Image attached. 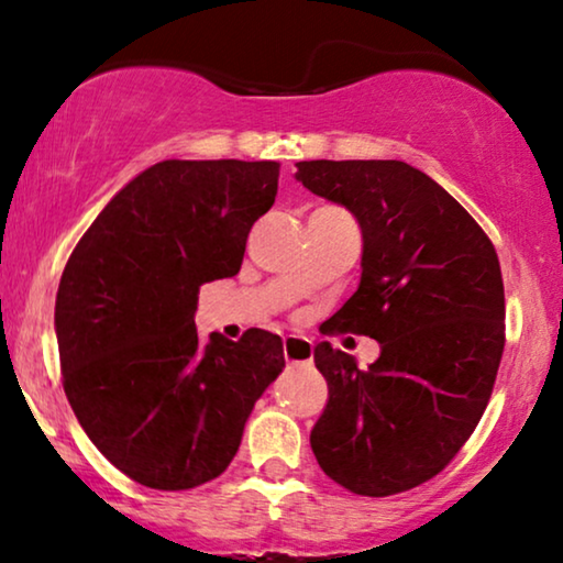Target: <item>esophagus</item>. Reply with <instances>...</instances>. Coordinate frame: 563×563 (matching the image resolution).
<instances>
[{
  "label": "esophagus",
  "instance_id": "34e87169",
  "mask_svg": "<svg viewBox=\"0 0 563 563\" xmlns=\"http://www.w3.org/2000/svg\"><path fill=\"white\" fill-rule=\"evenodd\" d=\"M284 345V358L291 364H307L312 358V341H307L302 335H287L282 341Z\"/></svg>",
  "mask_w": 563,
  "mask_h": 563
}]
</instances>
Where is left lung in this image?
<instances>
[{
    "mask_svg": "<svg viewBox=\"0 0 563 563\" xmlns=\"http://www.w3.org/2000/svg\"><path fill=\"white\" fill-rule=\"evenodd\" d=\"M295 179L361 228V282L320 328L379 343L368 368L328 341V405L310 445L322 472L366 497L433 479L474 433L505 349L495 245L441 184L405 161H299Z\"/></svg>",
    "mask_w": 563,
    "mask_h": 563,
    "instance_id": "left-lung-1",
    "label": "left lung"
}]
</instances>
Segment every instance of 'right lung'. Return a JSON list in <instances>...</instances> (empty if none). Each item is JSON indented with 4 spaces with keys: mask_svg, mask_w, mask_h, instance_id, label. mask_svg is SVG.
<instances>
[{
    "mask_svg": "<svg viewBox=\"0 0 563 563\" xmlns=\"http://www.w3.org/2000/svg\"><path fill=\"white\" fill-rule=\"evenodd\" d=\"M279 189L276 161H161L130 179L76 243L56 295L64 389L84 433L151 489L225 472L284 366L282 338L202 343L199 287L241 272Z\"/></svg>",
    "mask_w": 563,
    "mask_h": 563,
    "instance_id": "obj_1",
    "label": "right lung"
}]
</instances>
